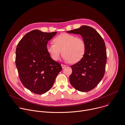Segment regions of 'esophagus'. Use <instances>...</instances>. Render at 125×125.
<instances>
[{"instance_id": "esophagus-1", "label": "esophagus", "mask_w": 125, "mask_h": 125, "mask_svg": "<svg viewBox=\"0 0 125 125\" xmlns=\"http://www.w3.org/2000/svg\"><path fill=\"white\" fill-rule=\"evenodd\" d=\"M61 66H62V68H65L66 67V65H64V64H61Z\"/></svg>"}]
</instances>
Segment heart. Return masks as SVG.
I'll list each match as a JSON object with an SVG mask.
<instances>
[{
  "mask_svg": "<svg viewBox=\"0 0 125 125\" xmlns=\"http://www.w3.org/2000/svg\"><path fill=\"white\" fill-rule=\"evenodd\" d=\"M53 42L54 44L48 43L46 48L54 61L60 59L62 52L66 61L75 63L80 61L85 53L86 43L84 40L74 35L62 33L54 39Z\"/></svg>",
  "mask_w": 125,
  "mask_h": 125,
  "instance_id": "heart-1",
  "label": "heart"
}]
</instances>
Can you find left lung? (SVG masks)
<instances>
[{
	"instance_id": "1",
	"label": "left lung",
	"mask_w": 125,
	"mask_h": 125,
	"mask_svg": "<svg viewBox=\"0 0 125 125\" xmlns=\"http://www.w3.org/2000/svg\"><path fill=\"white\" fill-rule=\"evenodd\" d=\"M67 32L81 35L86 43L83 57L71 66L72 73L70 82L79 91H89L97 86L104 74L107 60L104 42L99 33L90 26L83 25Z\"/></svg>"
}]
</instances>
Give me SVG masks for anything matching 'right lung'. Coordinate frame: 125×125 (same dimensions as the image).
I'll use <instances>...</instances> for the list:
<instances>
[{
    "instance_id": "right-lung-1",
    "label": "right lung",
    "mask_w": 125,
    "mask_h": 125,
    "mask_svg": "<svg viewBox=\"0 0 125 125\" xmlns=\"http://www.w3.org/2000/svg\"><path fill=\"white\" fill-rule=\"evenodd\" d=\"M56 33L33 30L18 44L16 65L19 77L23 85L34 93L48 92L62 69L59 63L51 58L46 48L48 41Z\"/></svg>"
}]
</instances>
